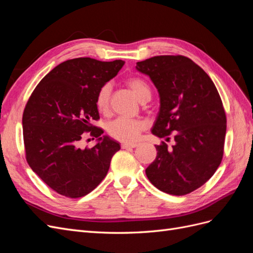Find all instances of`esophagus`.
Segmentation results:
<instances>
[{"mask_svg":"<svg viewBox=\"0 0 253 253\" xmlns=\"http://www.w3.org/2000/svg\"><path fill=\"white\" fill-rule=\"evenodd\" d=\"M137 145H138L137 143H122L121 148L122 149H129V148L133 149V148H136Z\"/></svg>","mask_w":253,"mask_h":253,"instance_id":"1","label":"esophagus"}]
</instances>
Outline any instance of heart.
I'll return each instance as SVG.
<instances>
[{"instance_id": "obj_1", "label": "heart", "mask_w": 253, "mask_h": 253, "mask_svg": "<svg viewBox=\"0 0 253 253\" xmlns=\"http://www.w3.org/2000/svg\"><path fill=\"white\" fill-rule=\"evenodd\" d=\"M126 84L131 88L140 101L150 100L151 88L149 84L138 77H131L126 80ZM112 86L105 83L99 88L96 95V106L100 113H106L110 108ZM145 121L142 119L118 117L112 121L108 126V132L111 137L119 141L134 142L145 128Z\"/></svg>"}]
</instances>
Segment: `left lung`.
Listing matches in <instances>:
<instances>
[{
	"label": "left lung",
	"mask_w": 253,
	"mask_h": 253,
	"mask_svg": "<svg viewBox=\"0 0 253 253\" xmlns=\"http://www.w3.org/2000/svg\"><path fill=\"white\" fill-rule=\"evenodd\" d=\"M158 89L160 110L152 133L165 141L147 169L149 180L172 195H186L215 173L224 155L226 113L213 81L201 66L180 55L137 62Z\"/></svg>",
	"instance_id": "obj_1"
}]
</instances>
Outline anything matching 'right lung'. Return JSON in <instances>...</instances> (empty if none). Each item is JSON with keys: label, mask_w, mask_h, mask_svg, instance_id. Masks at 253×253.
Segmentation results:
<instances>
[{"label": "right lung", "mask_w": 253, "mask_h": 253, "mask_svg": "<svg viewBox=\"0 0 253 253\" xmlns=\"http://www.w3.org/2000/svg\"><path fill=\"white\" fill-rule=\"evenodd\" d=\"M125 61L91 58L64 61L51 70L30 95L23 113L26 160L33 171L57 193L78 198L91 192L105 177L118 142L101 136L91 125L99 120L96 95L124 66ZM83 132L98 139L82 149Z\"/></svg>", "instance_id": "obj_1"}]
</instances>
